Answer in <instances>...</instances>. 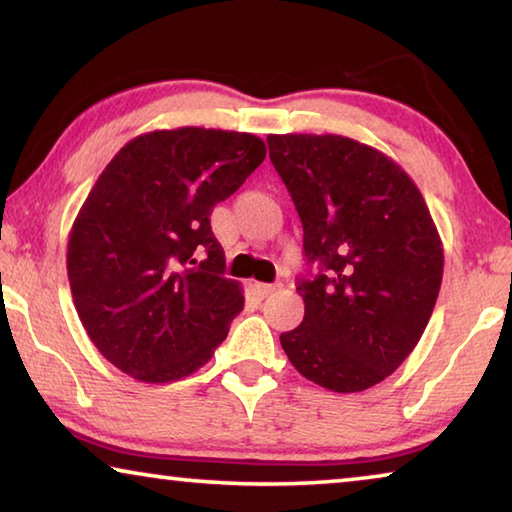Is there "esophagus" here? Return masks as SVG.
<instances>
[{"label": "esophagus", "instance_id": "34e87169", "mask_svg": "<svg viewBox=\"0 0 512 512\" xmlns=\"http://www.w3.org/2000/svg\"><path fill=\"white\" fill-rule=\"evenodd\" d=\"M280 289V284H257V293L262 298H268V296H273V293Z\"/></svg>", "mask_w": 512, "mask_h": 512}]
</instances>
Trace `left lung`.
I'll use <instances>...</instances> for the list:
<instances>
[{"label":"left lung","mask_w":512,"mask_h":512,"mask_svg":"<svg viewBox=\"0 0 512 512\" xmlns=\"http://www.w3.org/2000/svg\"><path fill=\"white\" fill-rule=\"evenodd\" d=\"M305 232L302 323L280 343L302 377L359 393L402 366L443 282V241L418 185L386 153L343 135H268Z\"/></svg>","instance_id":"left-lung-1"}]
</instances>
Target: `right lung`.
<instances>
[{
  "label": "right lung",
  "mask_w": 512,
  "mask_h": 512,
  "mask_svg": "<svg viewBox=\"0 0 512 512\" xmlns=\"http://www.w3.org/2000/svg\"><path fill=\"white\" fill-rule=\"evenodd\" d=\"M266 158L257 135L185 126L133 137L101 171L67 241L85 332L146 384L189 377L244 309L210 214Z\"/></svg>",
  "instance_id": "right-lung-1"
}]
</instances>
